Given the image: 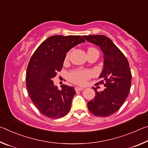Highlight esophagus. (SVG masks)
<instances>
[{"label": "esophagus", "instance_id": "1", "mask_svg": "<svg viewBox=\"0 0 148 148\" xmlns=\"http://www.w3.org/2000/svg\"><path fill=\"white\" fill-rule=\"evenodd\" d=\"M84 89L83 87H75V90H76V91H82V90H84Z\"/></svg>", "mask_w": 148, "mask_h": 148}]
</instances>
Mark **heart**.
Instances as JSON below:
<instances>
[{
    "instance_id": "b5f03b06",
    "label": "heart",
    "mask_w": 148,
    "mask_h": 148,
    "mask_svg": "<svg viewBox=\"0 0 148 148\" xmlns=\"http://www.w3.org/2000/svg\"><path fill=\"white\" fill-rule=\"evenodd\" d=\"M95 49L93 47H90L88 50ZM69 57V54L67 55L66 57ZM92 76L91 71H87V70L77 69L76 71L71 72L69 74V79L73 83L83 85L86 83L87 79H89Z\"/></svg>"
}]
</instances>
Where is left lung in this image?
<instances>
[{
	"mask_svg": "<svg viewBox=\"0 0 148 148\" xmlns=\"http://www.w3.org/2000/svg\"><path fill=\"white\" fill-rule=\"evenodd\" d=\"M87 42L99 46L103 53V69L100 82L106 87L95 92V98L87 102L89 111L96 116L107 117L119 110L128 97L131 86L132 75L129 62L123 53L111 40L104 35L83 36Z\"/></svg>",
	"mask_w": 148,
	"mask_h": 148,
	"instance_id": "obj_1",
	"label": "left lung"
}]
</instances>
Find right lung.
<instances>
[{
    "label": "right lung",
    "instance_id": "obj_1",
    "mask_svg": "<svg viewBox=\"0 0 148 148\" xmlns=\"http://www.w3.org/2000/svg\"><path fill=\"white\" fill-rule=\"evenodd\" d=\"M85 40L79 35L49 37L32 55L26 73V86L30 98L41 114L57 119L67 115L76 91L73 87L55 86L53 79L62 68L66 53Z\"/></svg>",
    "mask_w": 148,
    "mask_h": 148
}]
</instances>
